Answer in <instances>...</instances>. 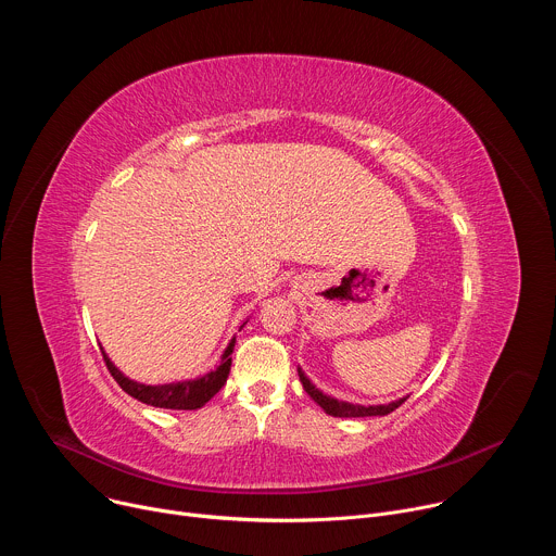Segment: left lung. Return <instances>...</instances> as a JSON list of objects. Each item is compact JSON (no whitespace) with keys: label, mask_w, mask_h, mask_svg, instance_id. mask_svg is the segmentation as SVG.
I'll list each match as a JSON object with an SVG mask.
<instances>
[{"label":"left lung","mask_w":556,"mask_h":556,"mask_svg":"<svg viewBox=\"0 0 556 556\" xmlns=\"http://www.w3.org/2000/svg\"><path fill=\"white\" fill-rule=\"evenodd\" d=\"M296 371H299V380H301L303 389L307 391L309 399H312L316 405H319L326 414H330V416H334V418L387 416V414H391V412L399 409V407L407 401V395H405V399H399V401L387 403V405H367V407H365V405H352V403H345V401H337V399H332V395L324 393L321 389H316V387L312 384V380L303 374V369H301V367H296Z\"/></svg>","instance_id":"left-lung-1"}]
</instances>
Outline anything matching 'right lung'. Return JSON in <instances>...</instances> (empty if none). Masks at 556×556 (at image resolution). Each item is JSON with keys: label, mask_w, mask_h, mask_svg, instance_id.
<instances>
[{"label": "right lung", "mask_w": 556, "mask_h": 556, "mask_svg": "<svg viewBox=\"0 0 556 556\" xmlns=\"http://www.w3.org/2000/svg\"><path fill=\"white\" fill-rule=\"evenodd\" d=\"M244 328V326H242ZM235 348V337L228 341L219 365L200 376V378H191V380H178V382H167V384H144V382H136L131 378H127L112 361L110 356L103 352L105 365L110 369V374L114 376V380L121 384L123 391H127L129 395H134L136 401L151 405V407H161V409H182V412H191V409H200L204 407L213 395L224 387L228 371H230V354Z\"/></svg>", "instance_id": "1"}]
</instances>
